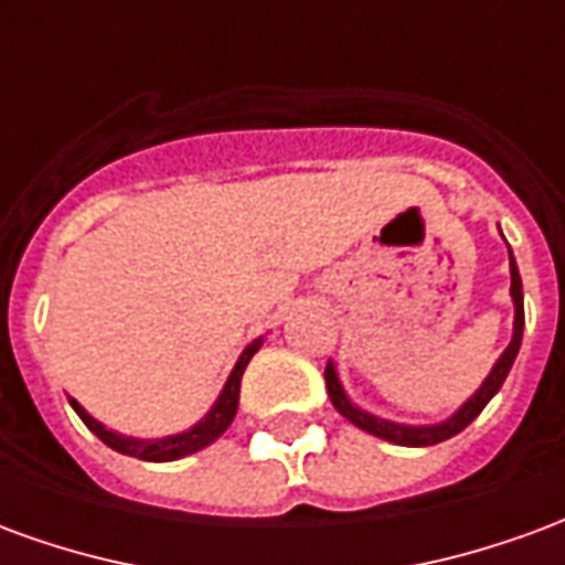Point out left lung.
Masks as SVG:
<instances>
[{
	"mask_svg": "<svg viewBox=\"0 0 565 565\" xmlns=\"http://www.w3.org/2000/svg\"><path fill=\"white\" fill-rule=\"evenodd\" d=\"M509 269H511V299H514V335H511V344L502 351V356L497 360V366L490 369V375L484 379V384L478 387V391L466 399V403L448 417V420H441V424H429V426H408V424H393V420H384V417H375L363 412V408H356L351 399H348V393H344L342 381L335 375V366L327 363V372H323V379H327V393H330L332 405H335V412L342 417H348L351 424L360 426V429H366L372 436L384 438V441H393V445H405V448H426V445H438V441H445V438L457 436L462 433L466 426L472 424L475 417L484 412V405L493 399L502 387V381L509 379L511 363H514V356L521 351V339H523V284H521V271H518V263L511 257L509 250Z\"/></svg>",
	"mask_w": 565,
	"mask_h": 565,
	"instance_id": "obj_1",
	"label": "left lung"
}]
</instances>
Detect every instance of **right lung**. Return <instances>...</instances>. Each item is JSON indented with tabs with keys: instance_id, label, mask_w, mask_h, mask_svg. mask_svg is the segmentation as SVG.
<instances>
[{
	"instance_id": "obj_1",
	"label": "right lung",
	"mask_w": 565,
	"mask_h": 565,
	"mask_svg": "<svg viewBox=\"0 0 565 565\" xmlns=\"http://www.w3.org/2000/svg\"><path fill=\"white\" fill-rule=\"evenodd\" d=\"M259 344L263 339L257 342H250L242 351L238 356V363L235 369L230 372V379L223 384L221 396H217V403L211 405V412L196 426H190L186 433H178V436H166V438H129V436H120L115 429H105L96 417H90L84 412V405H78L75 399H68L72 408L78 412V417L87 424L93 436H99L108 445L111 450L117 454H127V457H139V460H148V462H172V460H181L186 454H196L202 450L205 445L211 441H217V438L226 433V426L233 424L235 412H238V387H242V375H245L247 363H250V356L257 354Z\"/></svg>"
}]
</instances>
